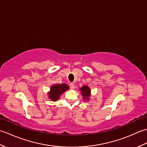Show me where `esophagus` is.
<instances>
[{"label":"esophagus","mask_w":147,"mask_h":147,"mask_svg":"<svg viewBox=\"0 0 147 147\" xmlns=\"http://www.w3.org/2000/svg\"><path fill=\"white\" fill-rule=\"evenodd\" d=\"M70 87L71 89H74V88H75V85H74V83H70Z\"/></svg>","instance_id":"34e87169"}]
</instances>
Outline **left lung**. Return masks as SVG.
<instances>
[{
    "label": "left lung",
    "mask_w": 147,
    "mask_h": 147,
    "mask_svg": "<svg viewBox=\"0 0 147 147\" xmlns=\"http://www.w3.org/2000/svg\"><path fill=\"white\" fill-rule=\"evenodd\" d=\"M80 90L84 100L88 101L90 99V95H91V89L90 87L87 85H84L80 88Z\"/></svg>",
    "instance_id": "obj_1"
}]
</instances>
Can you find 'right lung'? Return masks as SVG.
<instances>
[{"label":"right lung","mask_w":147,"mask_h":147,"mask_svg":"<svg viewBox=\"0 0 147 147\" xmlns=\"http://www.w3.org/2000/svg\"><path fill=\"white\" fill-rule=\"evenodd\" d=\"M69 89V87L65 83L54 84L51 86L50 91L47 93L48 98L51 101L56 102L61 97L62 93Z\"/></svg>","instance_id":"right-lung-1"}]
</instances>
